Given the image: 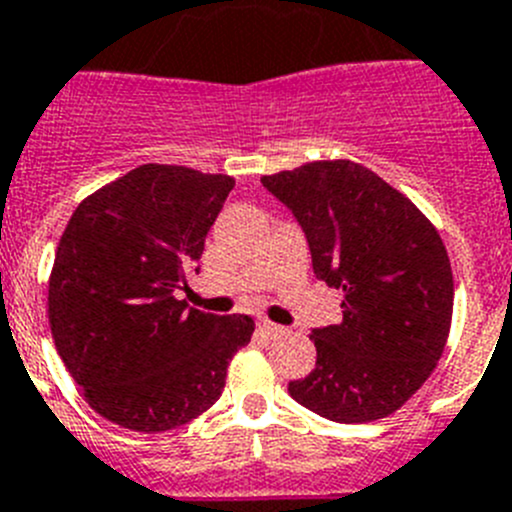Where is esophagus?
<instances>
[{
  "label": "esophagus",
  "mask_w": 512,
  "mask_h": 512,
  "mask_svg": "<svg viewBox=\"0 0 512 512\" xmlns=\"http://www.w3.org/2000/svg\"><path fill=\"white\" fill-rule=\"evenodd\" d=\"M260 330L265 332L268 337H281L286 335V327H281V324H275V322H268V319H262L260 322Z\"/></svg>",
  "instance_id": "1"
}]
</instances>
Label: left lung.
<instances>
[{
	"mask_svg": "<svg viewBox=\"0 0 512 512\" xmlns=\"http://www.w3.org/2000/svg\"><path fill=\"white\" fill-rule=\"evenodd\" d=\"M309 242L314 275L342 288V322L311 330L317 366L288 394L335 422L397 412L441 361L453 273L425 213L363 164L309 162L265 175Z\"/></svg>",
	"mask_w": 512,
	"mask_h": 512,
	"instance_id": "obj_1",
	"label": "left lung"
}]
</instances>
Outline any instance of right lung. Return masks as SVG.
<instances>
[{
  "mask_svg": "<svg viewBox=\"0 0 512 512\" xmlns=\"http://www.w3.org/2000/svg\"><path fill=\"white\" fill-rule=\"evenodd\" d=\"M231 188L229 175L141 164L71 213L48 281V322L71 379L105 420L162 433L221 397L255 322L188 309L175 288L198 273Z\"/></svg>",
  "mask_w": 512,
  "mask_h": 512,
  "instance_id": "add662e5",
  "label": "right lung"
}]
</instances>
